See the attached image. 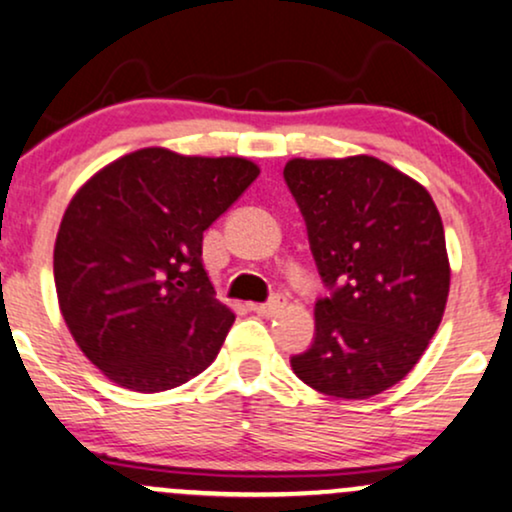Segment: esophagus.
I'll list each match as a JSON object with an SVG mask.
<instances>
[{
    "mask_svg": "<svg viewBox=\"0 0 512 512\" xmlns=\"http://www.w3.org/2000/svg\"><path fill=\"white\" fill-rule=\"evenodd\" d=\"M283 307H286V300H283L281 295H276V298L269 300V303H257V305H252V310H255L257 315H262V317H274L276 312L283 310Z\"/></svg>",
    "mask_w": 512,
    "mask_h": 512,
    "instance_id": "34e87169",
    "label": "esophagus"
}]
</instances>
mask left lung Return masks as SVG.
Masks as SVG:
<instances>
[{"label":"left lung","instance_id":"obj_1","mask_svg":"<svg viewBox=\"0 0 512 512\" xmlns=\"http://www.w3.org/2000/svg\"><path fill=\"white\" fill-rule=\"evenodd\" d=\"M331 298L315 305V341L291 357L324 396L362 400L420 362L451 288L432 195L377 157H295L283 169Z\"/></svg>","mask_w":512,"mask_h":512}]
</instances>
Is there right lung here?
Returning a JSON list of instances; mask_svg holds the SVG:
<instances>
[{
	"instance_id": "obj_1",
	"label": "right lung",
	"mask_w": 512,
	"mask_h": 512,
	"mask_svg": "<svg viewBox=\"0 0 512 512\" xmlns=\"http://www.w3.org/2000/svg\"><path fill=\"white\" fill-rule=\"evenodd\" d=\"M257 176L245 157L143 147L71 197L54 243L59 310L109 381L159 393L212 365L236 315L214 298L202 233Z\"/></svg>"
}]
</instances>
